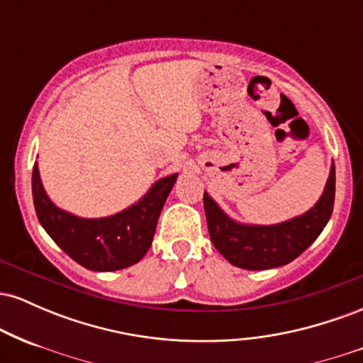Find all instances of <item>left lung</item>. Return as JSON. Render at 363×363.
Returning <instances> with one entry per match:
<instances>
[{"instance_id": "left-lung-1", "label": "left lung", "mask_w": 363, "mask_h": 363, "mask_svg": "<svg viewBox=\"0 0 363 363\" xmlns=\"http://www.w3.org/2000/svg\"><path fill=\"white\" fill-rule=\"evenodd\" d=\"M335 164L319 201L309 211L277 225H245L232 220L205 191L208 232L211 242L230 264L251 272L289 264L318 239L335 205Z\"/></svg>"}]
</instances>
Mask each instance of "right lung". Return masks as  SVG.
<instances>
[{
	"instance_id": "add662e5",
	"label": "right lung",
	"mask_w": 363,
	"mask_h": 363,
	"mask_svg": "<svg viewBox=\"0 0 363 363\" xmlns=\"http://www.w3.org/2000/svg\"><path fill=\"white\" fill-rule=\"evenodd\" d=\"M176 181L177 174L160 179L138 203L116 215L82 218L49 199L35 162L32 196L40 225L72 259L91 272H116L136 264L148 252L158 216Z\"/></svg>"
}]
</instances>
